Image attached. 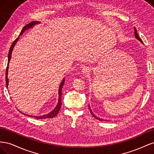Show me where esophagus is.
Segmentation results:
<instances>
[{
	"mask_svg": "<svg viewBox=\"0 0 154 154\" xmlns=\"http://www.w3.org/2000/svg\"><path fill=\"white\" fill-rule=\"evenodd\" d=\"M82 72L83 74H88V73H89V72H90V69H89V67H84L82 69Z\"/></svg>",
	"mask_w": 154,
	"mask_h": 154,
	"instance_id": "34e87169",
	"label": "esophagus"
}]
</instances>
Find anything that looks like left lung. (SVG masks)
<instances>
[{"label": "left lung", "instance_id": "1", "mask_svg": "<svg viewBox=\"0 0 154 154\" xmlns=\"http://www.w3.org/2000/svg\"><path fill=\"white\" fill-rule=\"evenodd\" d=\"M134 35H135V36H136V38L140 42H141L142 44H143V41H142V40L139 38V35H138V34H137V31H136V27H134ZM88 107H89V109H90V111H91V113L92 114V115L94 116V117L96 118V119H98V120H100V121H106V119H102V118H98V117H97V116H96V115H94V114L92 112V110H91V107H90V106H89V105H88Z\"/></svg>", "mask_w": 154, "mask_h": 154}]
</instances>
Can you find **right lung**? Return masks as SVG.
I'll use <instances>...</instances> for the list:
<instances>
[{
  "mask_svg": "<svg viewBox=\"0 0 154 154\" xmlns=\"http://www.w3.org/2000/svg\"><path fill=\"white\" fill-rule=\"evenodd\" d=\"M41 22L40 21H32L31 22V23H29V24H27L26 26H25L24 27H23V29H22L19 35V36H18V38H17V39L13 42L12 45H11V48L10 49V51H9V53H8V66H7V68H6V87L8 88V83H9V80H8V69H9V63H10V60H11V54H12V51L13 50V48L14 47H15V45L17 43V42L19 40V36L20 35H22L24 32H25L26 30H27L29 29L30 28H32L36 24H40ZM64 82H65V78L63 79L61 83H60V87H59V90H58V103H57V105L56 106L55 108L51 112H49V114H45V115H43V116H31V115H27V114H25L24 113L22 112H20L23 114H24L26 116H29V117H32L34 118H36V119H47V118H54L56 116H57L59 110H60V109H61V106H62V87L64 85Z\"/></svg>",
  "mask_w": 154,
  "mask_h": 154,
  "instance_id": "1",
  "label": "right lung"
}]
</instances>
